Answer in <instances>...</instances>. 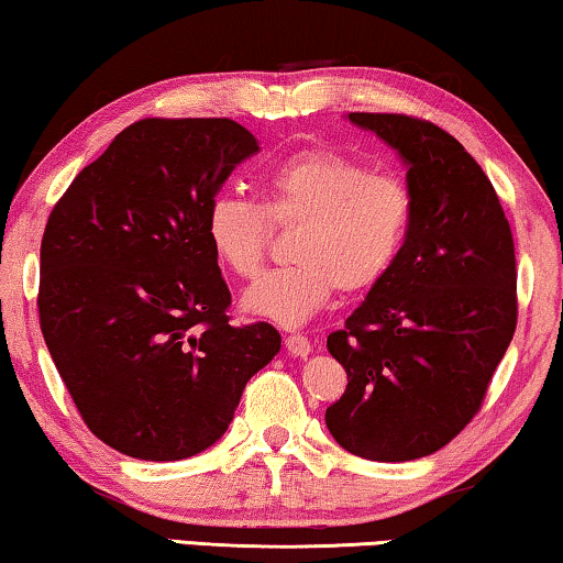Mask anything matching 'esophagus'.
Wrapping results in <instances>:
<instances>
[{
  "instance_id": "1",
  "label": "esophagus",
  "mask_w": 563,
  "mask_h": 563,
  "mask_svg": "<svg viewBox=\"0 0 563 563\" xmlns=\"http://www.w3.org/2000/svg\"><path fill=\"white\" fill-rule=\"evenodd\" d=\"M285 349H288V354L303 358L313 351V343H310L303 333H290L285 335Z\"/></svg>"
}]
</instances>
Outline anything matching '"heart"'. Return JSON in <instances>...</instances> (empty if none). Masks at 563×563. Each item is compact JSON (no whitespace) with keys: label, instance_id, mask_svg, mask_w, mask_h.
I'll list each match as a JSON object with an SVG mask.
<instances>
[{"label":"heart","instance_id":"1","mask_svg":"<svg viewBox=\"0 0 563 563\" xmlns=\"http://www.w3.org/2000/svg\"><path fill=\"white\" fill-rule=\"evenodd\" d=\"M412 220L415 195L399 174L368 172L331 148H303L265 176L263 205L228 191L209 201L205 234L220 265L247 280L263 271L273 230L296 228V263L263 275L242 306L280 325H300L335 290L364 292L387 278Z\"/></svg>","mask_w":563,"mask_h":563}]
</instances>
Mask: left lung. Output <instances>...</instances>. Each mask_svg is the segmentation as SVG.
Instances as JSON below:
<instances>
[{
    "mask_svg": "<svg viewBox=\"0 0 563 563\" xmlns=\"http://www.w3.org/2000/svg\"><path fill=\"white\" fill-rule=\"evenodd\" d=\"M405 156L415 195L407 245L346 325L329 335L346 389L325 409L351 455H432L481 412L518 321L516 247L481 164L432 121L349 113Z\"/></svg>",
    "mask_w": 563,
    "mask_h": 563,
    "instance_id": "left-lung-1",
    "label": "left lung"
}]
</instances>
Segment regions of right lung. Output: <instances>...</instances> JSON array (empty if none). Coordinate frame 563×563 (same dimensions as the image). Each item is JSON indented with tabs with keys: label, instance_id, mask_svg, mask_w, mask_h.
Returning a JSON list of instances; mask_svg holds the SVG:
<instances>
[{
	"label": "right lung",
	"instance_id": "obj_1",
	"mask_svg": "<svg viewBox=\"0 0 563 563\" xmlns=\"http://www.w3.org/2000/svg\"><path fill=\"white\" fill-rule=\"evenodd\" d=\"M257 151L232 119H141L75 176L40 247V329L82 422L129 457L169 463L228 430L280 351L232 325L207 205Z\"/></svg>",
	"mask_w": 563,
	"mask_h": 563
}]
</instances>
